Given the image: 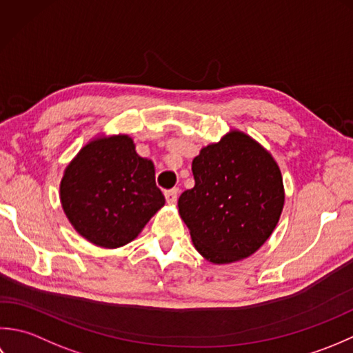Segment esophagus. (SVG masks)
<instances>
[{"instance_id":"1","label":"esophagus","mask_w":353,"mask_h":353,"mask_svg":"<svg viewBox=\"0 0 353 353\" xmlns=\"http://www.w3.org/2000/svg\"><path fill=\"white\" fill-rule=\"evenodd\" d=\"M178 193H179V190L176 189V187H174V189H169L164 192V196H166V201L169 204H175L178 199Z\"/></svg>"}]
</instances>
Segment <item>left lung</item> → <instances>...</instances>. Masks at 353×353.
Here are the masks:
<instances>
[{
	"label": "left lung",
	"instance_id": "obj_1",
	"mask_svg": "<svg viewBox=\"0 0 353 353\" xmlns=\"http://www.w3.org/2000/svg\"><path fill=\"white\" fill-rule=\"evenodd\" d=\"M195 187L181 193L179 214L195 248L213 263L251 256L276 228L285 193L280 169L251 137L239 131L193 158Z\"/></svg>",
	"mask_w": 353,
	"mask_h": 353
}]
</instances>
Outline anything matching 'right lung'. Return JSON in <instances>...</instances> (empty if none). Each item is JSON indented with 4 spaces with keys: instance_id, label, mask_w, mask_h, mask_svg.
Listing matches in <instances>:
<instances>
[{
    "instance_id": "right-lung-1",
    "label": "right lung",
    "mask_w": 353,
    "mask_h": 353,
    "mask_svg": "<svg viewBox=\"0 0 353 353\" xmlns=\"http://www.w3.org/2000/svg\"><path fill=\"white\" fill-rule=\"evenodd\" d=\"M61 203L71 225L99 247L135 239L164 205L154 163L135 152L128 135L97 139L77 154L61 181Z\"/></svg>"
}]
</instances>
